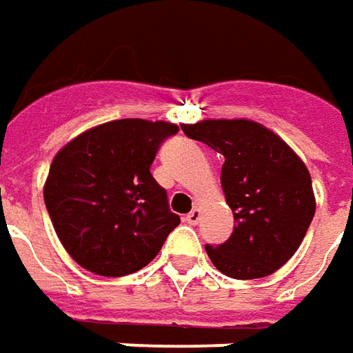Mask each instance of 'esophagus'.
Instances as JSON below:
<instances>
[{
	"instance_id": "obj_1",
	"label": "esophagus",
	"mask_w": 353,
	"mask_h": 353,
	"mask_svg": "<svg viewBox=\"0 0 353 353\" xmlns=\"http://www.w3.org/2000/svg\"><path fill=\"white\" fill-rule=\"evenodd\" d=\"M200 216H202V212H200V208H192V210L188 212L186 216H184V222L190 225H196L198 222H200Z\"/></svg>"
}]
</instances>
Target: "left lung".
<instances>
[{
	"instance_id": "8db88e82",
	"label": "left lung",
	"mask_w": 353,
	"mask_h": 353,
	"mask_svg": "<svg viewBox=\"0 0 353 353\" xmlns=\"http://www.w3.org/2000/svg\"><path fill=\"white\" fill-rule=\"evenodd\" d=\"M181 128L225 159L222 188L236 225L224 243L206 245L214 267L243 281L275 273L299 250L316 210L305 163L255 121L206 119Z\"/></svg>"
}]
</instances>
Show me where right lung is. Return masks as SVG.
I'll use <instances>...</instances> for the list:
<instances>
[{
	"instance_id": "add662e5",
	"label": "right lung",
	"mask_w": 353,
	"mask_h": 353,
	"mask_svg": "<svg viewBox=\"0 0 353 353\" xmlns=\"http://www.w3.org/2000/svg\"><path fill=\"white\" fill-rule=\"evenodd\" d=\"M176 131L167 121L116 119L57 153L45 204L76 263L102 277H123L155 259L181 218L170 212L151 165Z\"/></svg>"
}]
</instances>
